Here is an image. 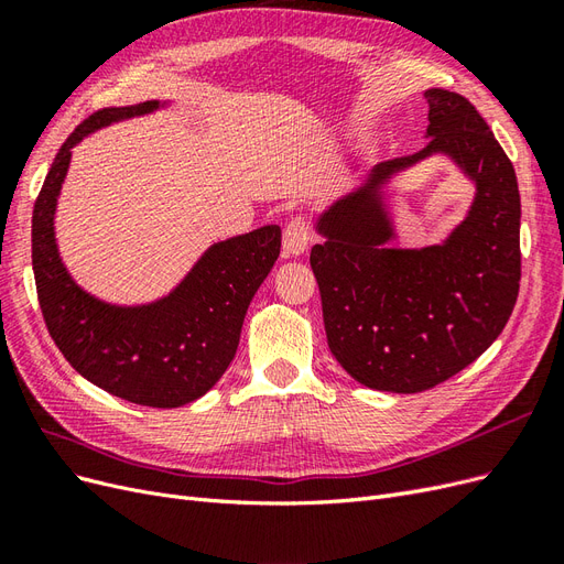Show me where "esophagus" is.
Segmentation results:
<instances>
[{
    "instance_id": "obj_1",
    "label": "esophagus",
    "mask_w": 564,
    "mask_h": 564,
    "mask_svg": "<svg viewBox=\"0 0 564 564\" xmlns=\"http://www.w3.org/2000/svg\"><path fill=\"white\" fill-rule=\"evenodd\" d=\"M311 242V228L303 218H292L284 228L282 235V253L286 256H301L305 249H308Z\"/></svg>"
}]
</instances>
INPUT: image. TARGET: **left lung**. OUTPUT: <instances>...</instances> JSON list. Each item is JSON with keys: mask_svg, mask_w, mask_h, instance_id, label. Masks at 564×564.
Instances as JSON below:
<instances>
[{"mask_svg": "<svg viewBox=\"0 0 564 564\" xmlns=\"http://www.w3.org/2000/svg\"><path fill=\"white\" fill-rule=\"evenodd\" d=\"M425 148L381 162L324 209L311 265L329 350L355 381L421 392L480 357L520 292V191L516 169L470 100L429 89ZM433 154L452 159L475 185L467 218L447 241L400 250L384 187Z\"/></svg>", "mask_w": 564, "mask_h": 564, "instance_id": "8db88e82", "label": "left lung"}]
</instances>
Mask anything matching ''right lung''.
<instances>
[{
  "label": "right lung",
  "mask_w": 564,
  "mask_h": 564,
  "mask_svg": "<svg viewBox=\"0 0 564 564\" xmlns=\"http://www.w3.org/2000/svg\"><path fill=\"white\" fill-rule=\"evenodd\" d=\"M166 108L145 100L106 108L67 135L32 212V270L54 344L77 373L115 398L172 409L202 398L224 377L240 344L249 303L280 256V226L216 242L166 296L117 305L73 280L56 242V204L73 148L89 133Z\"/></svg>",
  "instance_id": "add662e5"
}]
</instances>
